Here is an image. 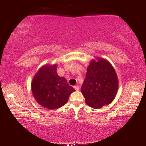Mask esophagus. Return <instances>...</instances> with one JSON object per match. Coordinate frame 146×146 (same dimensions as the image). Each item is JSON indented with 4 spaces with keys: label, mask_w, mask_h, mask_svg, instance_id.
Returning a JSON list of instances; mask_svg holds the SVG:
<instances>
[{
    "label": "esophagus",
    "mask_w": 146,
    "mask_h": 146,
    "mask_svg": "<svg viewBox=\"0 0 146 146\" xmlns=\"http://www.w3.org/2000/svg\"><path fill=\"white\" fill-rule=\"evenodd\" d=\"M73 88H74V89H75L76 91H78L79 89H80V87H79L78 86H75Z\"/></svg>",
    "instance_id": "34e87169"
}]
</instances>
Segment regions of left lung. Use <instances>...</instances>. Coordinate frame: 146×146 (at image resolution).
I'll return each mask as SVG.
<instances>
[{
    "mask_svg": "<svg viewBox=\"0 0 146 146\" xmlns=\"http://www.w3.org/2000/svg\"><path fill=\"white\" fill-rule=\"evenodd\" d=\"M118 88V76L112 64L98 56L92 59L81 87L86 104L94 109L110 104L117 95Z\"/></svg>",
    "mask_w": 146,
    "mask_h": 146,
    "instance_id": "8db88e82",
    "label": "left lung"
}]
</instances>
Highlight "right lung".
Wrapping results in <instances>:
<instances>
[{
  "mask_svg": "<svg viewBox=\"0 0 146 146\" xmlns=\"http://www.w3.org/2000/svg\"><path fill=\"white\" fill-rule=\"evenodd\" d=\"M57 64H45L32 79L31 88L38 104L48 110L61 108L75 90L69 86L66 78L58 75Z\"/></svg>",
  "mask_w": 146,
  "mask_h": 146,
  "instance_id": "right-lung-1",
  "label": "right lung"
}]
</instances>
